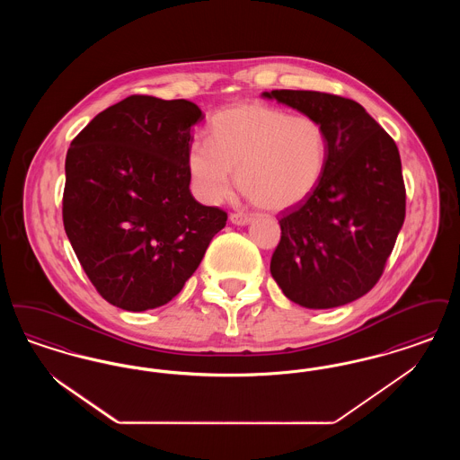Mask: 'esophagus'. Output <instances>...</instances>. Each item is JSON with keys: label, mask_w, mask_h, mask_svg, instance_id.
<instances>
[{"label": "esophagus", "mask_w": 460, "mask_h": 460, "mask_svg": "<svg viewBox=\"0 0 460 460\" xmlns=\"http://www.w3.org/2000/svg\"><path fill=\"white\" fill-rule=\"evenodd\" d=\"M229 220H231L233 224H236V226H246V224L252 222V217H250V216H244V214H231Z\"/></svg>", "instance_id": "esophagus-1"}]
</instances>
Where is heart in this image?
Segmentation results:
<instances>
[{"label":"heart","instance_id":"b5f03b06","mask_svg":"<svg viewBox=\"0 0 460 460\" xmlns=\"http://www.w3.org/2000/svg\"><path fill=\"white\" fill-rule=\"evenodd\" d=\"M210 142L188 150V172L198 195L208 203L229 197L238 186L257 207L281 212L314 193L328 162V137L310 115L262 102H243L219 111L210 122Z\"/></svg>","mask_w":460,"mask_h":460}]
</instances>
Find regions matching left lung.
I'll return each mask as SVG.
<instances>
[{"instance_id": "obj_1", "label": "left lung", "mask_w": 460, "mask_h": 460, "mask_svg": "<svg viewBox=\"0 0 460 460\" xmlns=\"http://www.w3.org/2000/svg\"><path fill=\"white\" fill-rule=\"evenodd\" d=\"M262 96L317 119L328 137V162L317 188L279 220L281 241L270 274L298 305H347L379 281L403 226L398 148L349 98L293 89Z\"/></svg>"}]
</instances>
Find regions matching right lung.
I'll return each mask as SVG.
<instances>
[{"mask_svg": "<svg viewBox=\"0 0 460 460\" xmlns=\"http://www.w3.org/2000/svg\"><path fill=\"white\" fill-rule=\"evenodd\" d=\"M205 115L193 102L134 94L70 143L64 226L89 281L111 305H165L201 262L227 214L190 191L188 150Z\"/></svg>", "mask_w": 460, "mask_h": 460, "instance_id": "right-lung-1", "label": "right lung"}]
</instances>
